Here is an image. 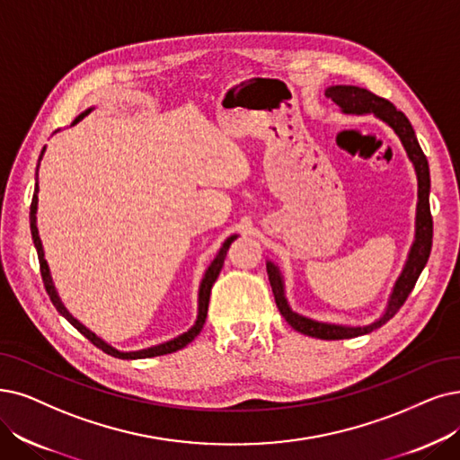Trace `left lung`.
<instances>
[{"label":"left lung","mask_w":460,"mask_h":460,"mask_svg":"<svg viewBox=\"0 0 460 460\" xmlns=\"http://www.w3.org/2000/svg\"><path fill=\"white\" fill-rule=\"evenodd\" d=\"M326 98L338 103L343 113H376V117L383 119L387 122L393 130L398 134L402 139L403 146H406V153L411 158L415 172H417V181H419V204H417V230H415V243L411 247L410 259L406 268H403L400 279L396 281V287L393 290V296L387 307V314H385L377 323L370 326H358V328H349V326H336V324H324L311 321L305 317H300L296 314H292L287 305L285 294H283V281L281 275L271 262H268V279L273 290V298L275 304H278L281 315L285 321L294 328L298 330L300 334L311 336V338H319V340H347V338H357L362 334H368L372 330L383 326L387 321H391L398 309L406 304L408 296L411 294L419 275L425 268L430 249H432V215H430V204H429V192H430V172H429V160L422 153L420 145L415 137V132L411 128V122L408 117L385 98L376 96L374 92L358 88V86H330L326 90Z\"/></svg>","instance_id":"left-lung-1"}]
</instances>
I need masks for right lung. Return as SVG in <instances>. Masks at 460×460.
Here are the masks:
<instances>
[{
    "mask_svg": "<svg viewBox=\"0 0 460 460\" xmlns=\"http://www.w3.org/2000/svg\"><path fill=\"white\" fill-rule=\"evenodd\" d=\"M88 113V111H86ZM86 113H83V115H79L75 120H73V124L75 122H79ZM43 153H45V149L41 151V156H43ZM41 156H40V160H41ZM38 168H40V162H38ZM35 211H38V185H35V190H33V198H31V206H30V228H31V237H33V243H35V249H38V256H40V270H41V278H43V285H45V290H47V294L50 296V302L54 304V307H57L60 314L73 324L75 326L79 332L88 340V341H92L94 343L96 347H100L103 353H107V355H111V357H117V358H149V357H160V355H168V353H175V351H179V349H182V347H187L199 332H201V328H204V324H206V317H208V307H209V294H211V288H213V285H215V281H217V278H218V273H220V270H223V264H225V259H226V252H228V249H230V245H232V242L235 240V235H232V237H228V240L225 242V245H223V249H220V252L217 254V259L211 262V266H209V270L206 271V278H204V281H201V287H199V309H198V321H196V324L189 330V332H185L182 336H179V338H175V340H172V341H168V343H162V345H156V347H151V349H143V351H136V353H119V351H115V349H111L109 345H105L100 338H96L94 334L90 332V330H86L81 323H77L75 319H73L67 311H66V307L62 305V302H60V298H58V294H57V290H54V285H52V279H50V273H49V266H47V262H45V256H43V247H41V240H40V234H38V226H35Z\"/></svg>",
    "mask_w": 460,
    "mask_h": 460,
    "instance_id": "add662e5",
    "label": "right lung"
}]
</instances>
